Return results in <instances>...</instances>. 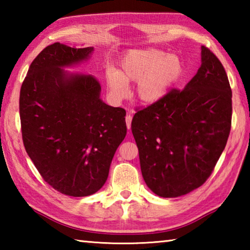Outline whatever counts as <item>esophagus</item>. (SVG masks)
Masks as SVG:
<instances>
[{
    "mask_svg": "<svg viewBox=\"0 0 250 250\" xmlns=\"http://www.w3.org/2000/svg\"><path fill=\"white\" fill-rule=\"evenodd\" d=\"M131 121H132V116L126 115V117H125V124H126V128H128L129 130L131 129Z\"/></svg>",
    "mask_w": 250,
    "mask_h": 250,
    "instance_id": "1",
    "label": "esophagus"
}]
</instances>
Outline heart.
<instances>
[{"instance_id":"obj_1","label":"heart","mask_w":250,"mask_h":250,"mask_svg":"<svg viewBox=\"0 0 250 250\" xmlns=\"http://www.w3.org/2000/svg\"><path fill=\"white\" fill-rule=\"evenodd\" d=\"M182 59L162 49L129 50L120 61V70L109 68L105 83L113 98L128 95V83L137 82L134 95L142 104H152L163 99L183 75Z\"/></svg>"}]
</instances>
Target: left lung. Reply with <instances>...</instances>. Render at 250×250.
Returning <instances> with one entry per match:
<instances>
[{
  "mask_svg": "<svg viewBox=\"0 0 250 250\" xmlns=\"http://www.w3.org/2000/svg\"><path fill=\"white\" fill-rule=\"evenodd\" d=\"M231 89L222 62L202 46V65L183 90L138 110L131 130L142 176L161 197L185 195L208 179L229 137Z\"/></svg>",
  "mask_w": 250,
  "mask_h": 250,
  "instance_id": "obj_1",
  "label": "left lung"
}]
</instances>
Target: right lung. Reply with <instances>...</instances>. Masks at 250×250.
I'll list each match as a JSON object with an SVG mask.
<instances>
[{"mask_svg": "<svg viewBox=\"0 0 250 250\" xmlns=\"http://www.w3.org/2000/svg\"><path fill=\"white\" fill-rule=\"evenodd\" d=\"M92 52L47 46L32 62L20 92L25 150L45 182L74 197L103 188L126 134L125 110L100 99L98 80L62 69L87 61Z\"/></svg>", "mask_w": 250, "mask_h": 250, "instance_id": "right-lung-1", "label": "right lung"}]
</instances>
